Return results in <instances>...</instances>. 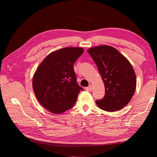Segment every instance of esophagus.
<instances>
[{"label": "esophagus", "instance_id": "1", "mask_svg": "<svg viewBox=\"0 0 157 157\" xmlns=\"http://www.w3.org/2000/svg\"><path fill=\"white\" fill-rule=\"evenodd\" d=\"M92 85H90L89 86H88V87H86V88H85V90H86V91H88V92H91L92 91Z\"/></svg>", "mask_w": 157, "mask_h": 157}]
</instances>
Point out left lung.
Returning <instances> with one entry per match:
<instances>
[{"mask_svg":"<svg viewBox=\"0 0 157 157\" xmlns=\"http://www.w3.org/2000/svg\"><path fill=\"white\" fill-rule=\"evenodd\" d=\"M96 64L105 88L104 98L96 103L108 112L122 109L130 102L136 86V77L131 63L117 49L102 45L87 50Z\"/></svg>","mask_w":157,"mask_h":157,"instance_id":"8db88e82","label":"left lung"}]
</instances>
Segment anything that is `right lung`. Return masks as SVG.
Masks as SVG:
<instances>
[{
  "mask_svg": "<svg viewBox=\"0 0 157 157\" xmlns=\"http://www.w3.org/2000/svg\"><path fill=\"white\" fill-rule=\"evenodd\" d=\"M84 52L82 48L68 47L52 52L35 71L33 88L41 105L55 114L72 108L83 88L77 82L73 69Z\"/></svg>",
  "mask_w": 157,
  "mask_h": 157,
  "instance_id": "add662e5",
  "label": "right lung"
}]
</instances>
